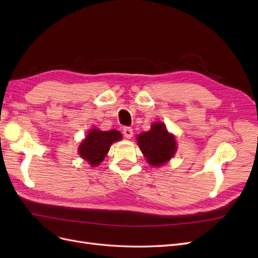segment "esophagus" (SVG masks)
Masks as SVG:
<instances>
[{
  "label": "esophagus",
  "mask_w": 258,
  "mask_h": 258,
  "mask_svg": "<svg viewBox=\"0 0 258 258\" xmlns=\"http://www.w3.org/2000/svg\"><path fill=\"white\" fill-rule=\"evenodd\" d=\"M122 134H123L124 138L131 139L132 136H134V130H132L130 127H124V128L122 129Z\"/></svg>",
  "instance_id": "1"
}]
</instances>
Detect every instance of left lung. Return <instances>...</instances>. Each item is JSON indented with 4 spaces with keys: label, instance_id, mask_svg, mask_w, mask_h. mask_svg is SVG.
Listing matches in <instances>:
<instances>
[{
    "label": "left lung",
    "instance_id": "8db88e82",
    "mask_svg": "<svg viewBox=\"0 0 258 258\" xmlns=\"http://www.w3.org/2000/svg\"><path fill=\"white\" fill-rule=\"evenodd\" d=\"M151 127L150 131L141 132L137 141L146 161L151 166L160 167L174 156L177 150L176 141L162 122H154Z\"/></svg>",
    "mask_w": 258,
    "mask_h": 258
}]
</instances>
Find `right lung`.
Instances as JSON below:
<instances>
[{
	"label": "right lung",
	"mask_w": 258,
	"mask_h": 258,
	"mask_svg": "<svg viewBox=\"0 0 258 258\" xmlns=\"http://www.w3.org/2000/svg\"><path fill=\"white\" fill-rule=\"evenodd\" d=\"M121 139L122 136L118 130L90 129L79 147V153L91 167H97L104 160L111 145Z\"/></svg>",
	"instance_id": "1"
}]
</instances>
